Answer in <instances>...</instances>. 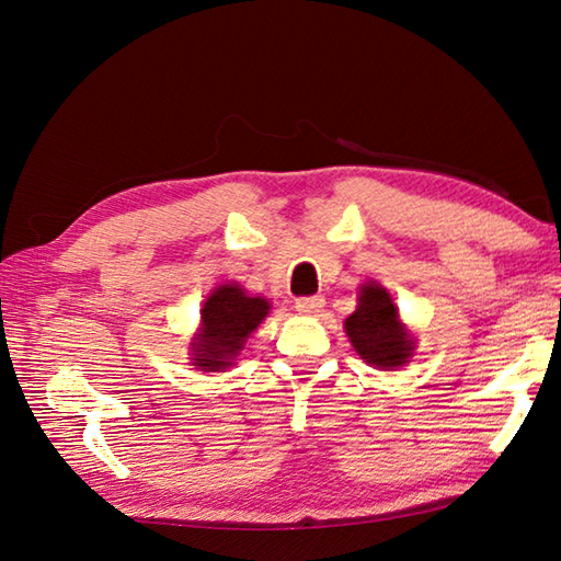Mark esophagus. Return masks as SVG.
Masks as SVG:
<instances>
[{
	"mask_svg": "<svg viewBox=\"0 0 561 561\" xmlns=\"http://www.w3.org/2000/svg\"><path fill=\"white\" fill-rule=\"evenodd\" d=\"M323 306H325L323 296H301V299H296V304H294V308L301 316H316V313H320V308Z\"/></svg>",
	"mask_w": 561,
	"mask_h": 561,
	"instance_id": "obj_1",
	"label": "esophagus"
}]
</instances>
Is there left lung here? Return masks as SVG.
Segmentation results:
<instances>
[{
    "mask_svg": "<svg viewBox=\"0 0 561 561\" xmlns=\"http://www.w3.org/2000/svg\"><path fill=\"white\" fill-rule=\"evenodd\" d=\"M344 332L356 354L380 371L404 366L414 352V340L400 320L396 304L376 282H366L359 289V306L344 320Z\"/></svg>",
    "mask_w": 561,
    "mask_h": 561,
    "instance_id": "left-lung-1",
    "label": "left lung"
}]
</instances>
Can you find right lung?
I'll list each match as a JSON object with an SVG mask.
<instances>
[{"label":"right lung","instance_id":"add662e5","mask_svg":"<svg viewBox=\"0 0 561 561\" xmlns=\"http://www.w3.org/2000/svg\"><path fill=\"white\" fill-rule=\"evenodd\" d=\"M270 301L248 296L238 284H221L202 306L199 332L193 337V366L202 371L229 368L241 354L245 340L253 335L270 313Z\"/></svg>","mask_w":561,"mask_h":561}]
</instances>
